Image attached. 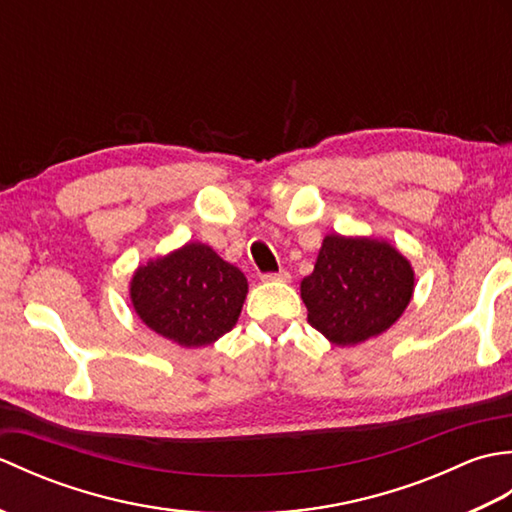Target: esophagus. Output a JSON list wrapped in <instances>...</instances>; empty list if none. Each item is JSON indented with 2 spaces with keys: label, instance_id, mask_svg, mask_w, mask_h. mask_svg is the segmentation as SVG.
I'll return each mask as SVG.
<instances>
[{
  "label": "esophagus",
  "instance_id": "1",
  "mask_svg": "<svg viewBox=\"0 0 512 512\" xmlns=\"http://www.w3.org/2000/svg\"><path fill=\"white\" fill-rule=\"evenodd\" d=\"M290 273L288 270H279V273H266L262 275V281H288Z\"/></svg>",
  "mask_w": 512,
  "mask_h": 512
}]
</instances>
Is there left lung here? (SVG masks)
<instances>
[{
    "instance_id": "left-lung-1",
    "label": "left lung",
    "mask_w": 512,
    "mask_h": 512,
    "mask_svg": "<svg viewBox=\"0 0 512 512\" xmlns=\"http://www.w3.org/2000/svg\"><path fill=\"white\" fill-rule=\"evenodd\" d=\"M411 295L409 259L374 237L325 235L312 275L301 281L308 323L341 347L389 330Z\"/></svg>"
}]
</instances>
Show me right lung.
<instances>
[{"instance_id": "add662e5", "label": "right lung", "mask_w": 512, "mask_h": 512, "mask_svg": "<svg viewBox=\"0 0 512 512\" xmlns=\"http://www.w3.org/2000/svg\"><path fill=\"white\" fill-rule=\"evenodd\" d=\"M246 292L242 270L200 242L138 266L129 284L138 317L180 347L211 345L231 332Z\"/></svg>"}]
</instances>
